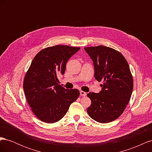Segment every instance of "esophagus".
Instances as JSON below:
<instances>
[{
    "instance_id": "1",
    "label": "esophagus",
    "mask_w": 152,
    "mask_h": 152,
    "mask_svg": "<svg viewBox=\"0 0 152 152\" xmlns=\"http://www.w3.org/2000/svg\"><path fill=\"white\" fill-rule=\"evenodd\" d=\"M86 93H85V92H84V91H80V95L81 96H86Z\"/></svg>"
}]
</instances>
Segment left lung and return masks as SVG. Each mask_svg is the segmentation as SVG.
<instances>
[{
  "instance_id": "left-lung-1",
  "label": "left lung",
  "mask_w": 152,
  "mask_h": 152,
  "mask_svg": "<svg viewBox=\"0 0 152 152\" xmlns=\"http://www.w3.org/2000/svg\"><path fill=\"white\" fill-rule=\"evenodd\" d=\"M93 61L94 78L103 81L99 93H89L91 104L87 112L100 123H108L120 117L129 102L133 79L123 55L111 48L99 45L84 48Z\"/></svg>"
}]
</instances>
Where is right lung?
<instances>
[{"mask_svg":"<svg viewBox=\"0 0 152 152\" xmlns=\"http://www.w3.org/2000/svg\"><path fill=\"white\" fill-rule=\"evenodd\" d=\"M80 48L57 45L45 48L31 61L23 81V90L32 112L41 121L54 123L65 116L70 105L79 98L78 89L58 84L68 60Z\"/></svg>","mask_w":152,"mask_h":152,"instance_id":"right-lung-1","label":"right lung"}]
</instances>
